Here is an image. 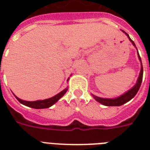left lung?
Instances as JSON below:
<instances>
[{
  "label": "left lung",
  "instance_id": "8db88e82",
  "mask_svg": "<svg viewBox=\"0 0 150 150\" xmlns=\"http://www.w3.org/2000/svg\"><path fill=\"white\" fill-rule=\"evenodd\" d=\"M128 36V39H129V40L132 43V44L134 46H135V43L133 42L131 38L128 36V35L125 32L123 31ZM139 54V53H138ZM139 60L141 61V57H140L139 54ZM142 62V61H141ZM142 75H143V68H142H142H141V71H140V75H139V77L138 79V81H137V83L135 84V86L133 87L132 89H131L130 90H128L127 93H125V94H123L122 96H119L117 98H115V99H103V98H100V97H98V96H93V97L95 98V100L96 101H98L99 103H102V104L105 105V106H121V105L124 104V103H127L128 101H129L130 100L134 97V96L136 95V93H138L139 91V89L140 88V86L142 84Z\"/></svg>",
  "mask_w": 150,
  "mask_h": 150
}]
</instances>
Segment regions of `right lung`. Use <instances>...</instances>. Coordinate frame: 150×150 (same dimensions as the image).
I'll list each match as a JSON object with an SVG mask.
<instances>
[{"mask_svg":"<svg viewBox=\"0 0 150 150\" xmlns=\"http://www.w3.org/2000/svg\"><path fill=\"white\" fill-rule=\"evenodd\" d=\"M67 90H68V89H64L63 91H61L60 93L57 94L56 96H53V97H51V98L50 99H47V100H37V101H33V102H30V101H25V100H21V99L18 98L17 96H15L21 103L25 105L27 107H32V108H35V109H43V108H48V107H50V106H52L54 103H55L59 99L61 98V97L64 95V93L67 92Z\"/></svg>","mask_w":150,"mask_h":150,"instance_id":"obj_1","label":"right lung"}]
</instances>
